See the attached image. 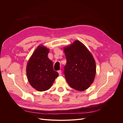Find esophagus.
<instances>
[{"label":"esophagus","instance_id":"34e87169","mask_svg":"<svg viewBox=\"0 0 123 123\" xmlns=\"http://www.w3.org/2000/svg\"><path fill=\"white\" fill-rule=\"evenodd\" d=\"M58 73L59 75H62V71H61V70L58 71Z\"/></svg>","mask_w":123,"mask_h":123}]
</instances>
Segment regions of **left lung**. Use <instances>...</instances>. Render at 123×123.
Returning <instances> with one entry per match:
<instances>
[{
    "label": "left lung",
    "mask_w": 123,
    "mask_h": 123,
    "mask_svg": "<svg viewBox=\"0 0 123 123\" xmlns=\"http://www.w3.org/2000/svg\"><path fill=\"white\" fill-rule=\"evenodd\" d=\"M67 59L64 74L70 86L84 91L93 83L96 64L92 54L83 43L76 40L64 49Z\"/></svg>",
    "instance_id": "8db88e82"
}]
</instances>
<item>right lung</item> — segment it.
Returning a JSON list of instances; mask_svg holds the SVG:
<instances>
[{"label": "right lung", "mask_w": 123, "mask_h": 123, "mask_svg": "<svg viewBox=\"0 0 123 123\" xmlns=\"http://www.w3.org/2000/svg\"><path fill=\"white\" fill-rule=\"evenodd\" d=\"M49 50L43 45L38 46L28 62L26 68L27 79L33 88L38 91L49 89L57 72L53 70V62L48 57Z\"/></svg>", "instance_id": "right-lung-1"}]
</instances>
